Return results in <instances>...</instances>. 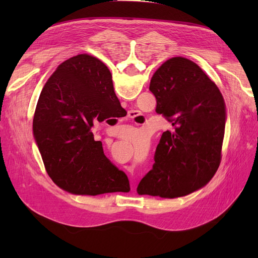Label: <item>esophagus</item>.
Segmentation results:
<instances>
[{
	"label": "esophagus",
	"mask_w": 258,
	"mask_h": 258,
	"mask_svg": "<svg viewBox=\"0 0 258 258\" xmlns=\"http://www.w3.org/2000/svg\"><path fill=\"white\" fill-rule=\"evenodd\" d=\"M139 115V113L136 112V111H130L128 112V117H131V118H134V117H136ZM132 183H133V180H132Z\"/></svg>",
	"instance_id": "esophagus-1"
}]
</instances>
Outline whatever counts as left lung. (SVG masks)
<instances>
[{
	"label": "left lung",
	"mask_w": 258,
	"mask_h": 258,
	"mask_svg": "<svg viewBox=\"0 0 258 258\" xmlns=\"http://www.w3.org/2000/svg\"><path fill=\"white\" fill-rule=\"evenodd\" d=\"M150 91L156 113L172 123L162 134L153 168L138 186L140 195L175 199L205 186L221 163L226 106L222 93L199 65L182 56L164 62Z\"/></svg>",
	"instance_id": "obj_1"
}]
</instances>
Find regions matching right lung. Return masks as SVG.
Instances as JSON below:
<instances>
[{
	"label": "right lung",
	"instance_id": "add662e5",
	"mask_svg": "<svg viewBox=\"0 0 258 258\" xmlns=\"http://www.w3.org/2000/svg\"><path fill=\"white\" fill-rule=\"evenodd\" d=\"M122 111L112 74L100 59L79 54L64 61L38 97L33 135L48 176L74 195H100L128 187L125 173L104 155L91 132Z\"/></svg>",
	"mask_w": 258,
	"mask_h": 258
}]
</instances>
